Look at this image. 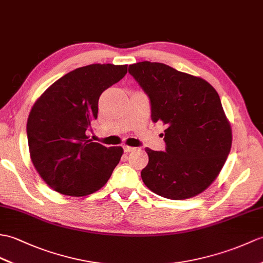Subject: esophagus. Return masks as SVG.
<instances>
[{
  "mask_svg": "<svg viewBox=\"0 0 263 263\" xmlns=\"http://www.w3.org/2000/svg\"><path fill=\"white\" fill-rule=\"evenodd\" d=\"M123 149H124V151H125V152H131V151H133V150H134L133 146H130V145H124V146H123Z\"/></svg>",
  "mask_w": 263,
  "mask_h": 263,
  "instance_id": "1",
  "label": "esophagus"
}]
</instances>
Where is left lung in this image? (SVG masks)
Here are the masks:
<instances>
[{
    "label": "left lung",
    "mask_w": 263,
    "mask_h": 263,
    "mask_svg": "<svg viewBox=\"0 0 263 263\" xmlns=\"http://www.w3.org/2000/svg\"><path fill=\"white\" fill-rule=\"evenodd\" d=\"M129 72L149 96L152 122L167 126L166 152L145 148L144 185L169 199L197 196L217 178L232 145L217 91L205 79L160 63L133 64Z\"/></svg>",
    "instance_id": "obj_1"
}]
</instances>
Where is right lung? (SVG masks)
Segmentation results:
<instances>
[{
    "label": "right lung",
    "instance_id": "1",
    "mask_svg": "<svg viewBox=\"0 0 263 263\" xmlns=\"http://www.w3.org/2000/svg\"><path fill=\"white\" fill-rule=\"evenodd\" d=\"M127 72V65L91 64L66 74L38 97L30 111V158L46 184L81 197L106 184L123 148L104 146L87 136L97 119L99 99Z\"/></svg>",
    "mask_w": 263,
    "mask_h": 263
}]
</instances>
